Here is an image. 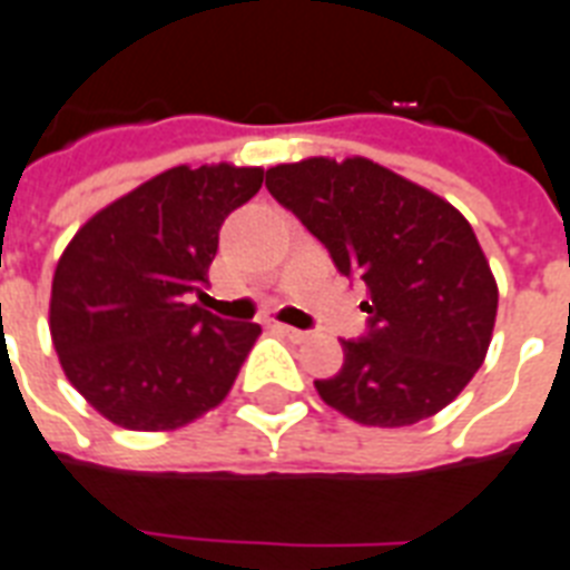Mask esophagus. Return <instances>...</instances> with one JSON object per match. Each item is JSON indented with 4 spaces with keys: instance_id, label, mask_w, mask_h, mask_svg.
<instances>
[{
    "instance_id": "esophagus-1",
    "label": "esophagus",
    "mask_w": 570,
    "mask_h": 570,
    "mask_svg": "<svg viewBox=\"0 0 570 570\" xmlns=\"http://www.w3.org/2000/svg\"><path fill=\"white\" fill-rule=\"evenodd\" d=\"M276 332H282V335H285V338L297 341V344H303V341L308 338V332L294 330V326H285V323H276Z\"/></svg>"
}]
</instances>
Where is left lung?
<instances>
[{
  "label": "left lung",
  "instance_id": "8db88e82",
  "mask_svg": "<svg viewBox=\"0 0 570 570\" xmlns=\"http://www.w3.org/2000/svg\"><path fill=\"white\" fill-rule=\"evenodd\" d=\"M267 190L371 291L367 332L314 380L326 406L364 426H409L453 403L489 353L498 317L471 223L371 158H306L267 170Z\"/></svg>",
  "mask_w": 570,
  "mask_h": 570
}]
</instances>
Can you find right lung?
Listing matches in <instances>:
<instances>
[{"mask_svg":"<svg viewBox=\"0 0 570 570\" xmlns=\"http://www.w3.org/2000/svg\"><path fill=\"white\" fill-rule=\"evenodd\" d=\"M262 181V167L181 164L72 235L55 267L49 332L67 380L102 417L179 430L229 394L262 326L188 299L208 285L223 220Z\"/></svg>","mask_w":570,"mask_h":570,"instance_id":"obj_1","label":"right lung"}]
</instances>
